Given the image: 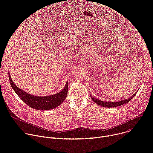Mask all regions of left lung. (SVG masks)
Here are the masks:
<instances>
[{"instance_id": "1", "label": "left lung", "mask_w": 153, "mask_h": 153, "mask_svg": "<svg viewBox=\"0 0 153 153\" xmlns=\"http://www.w3.org/2000/svg\"><path fill=\"white\" fill-rule=\"evenodd\" d=\"M136 95V94H134L133 95V96H131V97L126 99L124 100H122V101H119V102H104L99 99H97L96 98H94V97H93L92 96H91V99H93V100L97 104H98L100 106L105 107V108H112V107H116V106H120V105H123L124 104L127 103L128 102H129L131 99H133V97Z\"/></svg>"}]
</instances>
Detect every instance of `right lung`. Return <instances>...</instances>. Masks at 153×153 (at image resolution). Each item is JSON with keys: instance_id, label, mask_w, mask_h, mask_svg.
Listing matches in <instances>:
<instances>
[{"instance_id": "obj_1", "label": "right lung", "mask_w": 153, "mask_h": 153, "mask_svg": "<svg viewBox=\"0 0 153 153\" xmlns=\"http://www.w3.org/2000/svg\"><path fill=\"white\" fill-rule=\"evenodd\" d=\"M10 84L17 95L27 105L38 110H48L60 105L65 99L68 93V82L62 91L49 96H34L20 90L14 84L8 73Z\"/></svg>"}]
</instances>
